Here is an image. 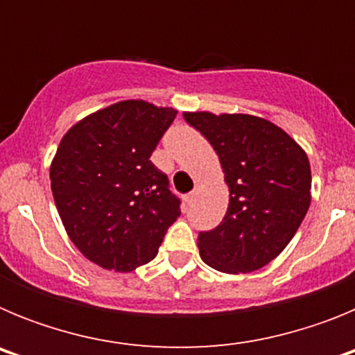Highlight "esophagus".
Masks as SVG:
<instances>
[{
  "label": "esophagus",
  "mask_w": 355,
  "mask_h": 355,
  "mask_svg": "<svg viewBox=\"0 0 355 355\" xmlns=\"http://www.w3.org/2000/svg\"><path fill=\"white\" fill-rule=\"evenodd\" d=\"M197 193H199V188H193V190H192V192H190V199H193V197H196L197 196Z\"/></svg>",
  "instance_id": "34e87169"
}]
</instances>
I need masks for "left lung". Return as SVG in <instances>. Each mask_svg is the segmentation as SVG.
Here are the masks:
<instances>
[{
    "label": "left lung",
    "instance_id": "obj_1",
    "mask_svg": "<svg viewBox=\"0 0 355 355\" xmlns=\"http://www.w3.org/2000/svg\"><path fill=\"white\" fill-rule=\"evenodd\" d=\"M183 117L211 144L229 188L222 224L197 238L200 258L224 274L259 270L286 249L309 208L306 150L256 115L183 112Z\"/></svg>",
    "mask_w": 355,
    "mask_h": 355
}]
</instances>
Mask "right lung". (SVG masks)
<instances>
[{"label": "right lung", "mask_w": 355, "mask_h": 355, "mask_svg": "<svg viewBox=\"0 0 355 355\" xmlns=\"http://www.w3.org/2000/svg\"><path fill=\"white\" fill-rule=\"evenodd\" d=\"M178 110L119 101L78 121L49 167L65 233L105 270L133 272L155 259L180 216V200L150 155Z\"/></svg>", "instance_id": "1"}]
</instances>
